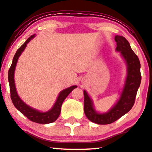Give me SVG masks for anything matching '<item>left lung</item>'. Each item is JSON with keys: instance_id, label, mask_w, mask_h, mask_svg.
I'll list each match as a JSON object with an SVG mask.
<instances>
[{"instance_id": "8db88e82", "label": "left lung", "mask_w": 152, "mask_h": 152, "mask_svg": "<svg viewBox=\"0 0 152 152\" xmlns=\"http://www.w3.org/2000/svg\"><path fill=\"white\" fill-rule=\"evenodd\" d=\"M116 52H120L127 65V76L125 85L116 103L107 112H97L94 107L93 101L84 90V112L89 121L99 125H107L116 121L129 112L135 102V98L141 82L140 63L139 59L132 50L129 42L125 37L116 35Z\"/></svg>"}]
</instances>
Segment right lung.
Returning <instances> with one entry per match:
<instances>
[{"label":"right lung","mask_w":152,"mask_h":152,"mask_svg":"<svg viewBox=\"0 0 152 152\" xmlns=\"http://www.w3.org/2000/svg\"><path fill=\"white\" fill-rule=\"evenodd\" d=\"M35 37V34L31 36L22 45L20 48L16 51V54H15L14 58H13L12 63L11 67H10L9 72H8V80H9L10 84V94H11V99L12 101L14 104L17 110L19 112L22 113V114L27 117L31 121L34 122V123H37L40 124H48L52 123L53 122L56 121L57 118H58L60 114H61V106L64 100L68 95L69 94L70 92L74 89L77 87L76 85H73V86L68 87L63 90H62L59 93L58 96L56 100L54 106L51 110L47 111L45 112H40L37 110H35L30 106L27 105V104L22 100V99L19 97V96L17 93L16 85H15L14 82V72L16 69V66L18 62V58L22 54V52L25 50L26 48L27 44L30 42L31 40Z\"/></svg>","instance_id":"add662e5"}]
</instances>
